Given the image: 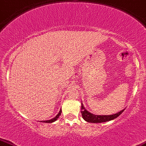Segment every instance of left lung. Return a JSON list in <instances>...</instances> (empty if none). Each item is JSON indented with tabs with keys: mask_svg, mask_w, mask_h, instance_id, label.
I'll return each mask as SVG.
<instances>
[{
	"mask_svg": "<svg viewBox=\"0 0 146 146\" xmlns=\"http://www.w3.org/2000/svg\"><path fill=\"white\" fill-rule=\"evenodd\" d=\"M124 110L125 109L122 110L121 111L117 112V113L114 114H111V115H95V114L90 113V112H88V110L85 109V108L84 106H83L82 103V111H81V112H82L83 119H84L86 121H87V122L98 123H104L106 122V121H111V120L116 119V118L119 117L120 114L122 113Z\"/></svg>",
	"mask_w": 146,
	"mask_h": 146,
	"instance_id": "left-lung-1",
	"label": "left lung"
}]
</instances>
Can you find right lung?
Returning <instances> with one entry per match:
<instances>
[{
    "mask_svg": "<svg viewBox=\"0 0 146 146\" xmlns=\"http://www.w3.org/2000/svg\"><path fill=\"white\" fill-rule=\"evenodd\" d=\"M61 112H62V110H61V109H60V111H59V112H58V114H57V115H56V117H55L54 118H53V119H50V120H48V121H42L41 122H43V123H47L54 122V121H56L57 119H58V118L59 117V116L60 115V114H61Z\"/></svg>",
    "mask_w": 146,
    "mask_h": 146,
    "instance_id": "add662e5",
    "label": "right lung"
}]
</instances>
